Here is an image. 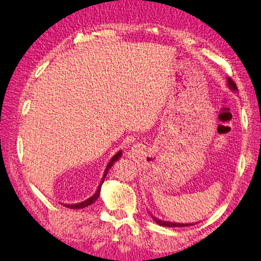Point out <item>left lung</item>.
Listing matches in <instances>:
<instances>
[{
  "label": "left lung",
  "instance_id": "left-lung-1",
  "mask_svg": "<svg viewBox=\"0 0 261 261\" xmlns=\"http://www.w3.org/2000/svg\"><path fill=\"white\" fill-rule=\"evenodd\" d=\"M227 84H229V87L232 90H237V86H236L234 81L232 80V79L229 77L227 79ZM156 223H158L159 225L161 226H189V225H193V224H180V223H171V222H164V221H160V220H156V218H153Z\"/></svg>",
  "mask_w": 261,
  "mask_h": 261
}]
</instances>
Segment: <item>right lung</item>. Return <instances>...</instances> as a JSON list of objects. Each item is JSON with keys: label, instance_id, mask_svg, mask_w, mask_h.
Listing matches in <instances>:
<instances>
[{"label": "right lung", "instance_id": "obj_1", "mask_svg": "<svg viewBox=\"0 0 261 261\" xmlns=\"http://www.w3.org/2000/svg\"><path fill=\"white\" fill-rule=\"evenodd\" d=\"M121 155H122V151H119L118 153H116V154L113 156V158H111L110 163L108 164V166H107V169H106V172H105V175H103V179H102V181H101V185L98 186V188H97V190H96V193H95L92 197H89L88 200H86L85 202H81V203H77V204H66V206H67V208H71V209H81V208H85V206H88V205H90L92 203H94V202L97 200L98 195H100L101 186H102V184H103V181H105V177H106V175H107V173H108L109 168H110L111 166H113L114 161L117 160Z\"/></svg>", "mask_w": 261, "mask_h": 261}]
</instances>
